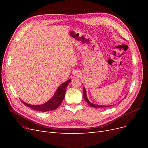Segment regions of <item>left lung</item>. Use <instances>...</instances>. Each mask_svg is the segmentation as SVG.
<instances>
[{
    "label": "left lung",
    "instance_id": "left-lung-1",
    "mask_svg": "<svg viewBox=\"0 0 148 148\" xmlns=\"http://www.w3.org/2000/svg\"><path fill=\"white\" fill-rule=\"evenodd\" d=\"M83 97H84V100L86 101V102L88 103V104L90 106H91V107H109V106H99V105H96V104H92L91 102H90L89 101V100H88V99L87 98V96H86V89H85V88L84 87H83Z\"/></svg>",
    "mask_w": 148,
    "mask_h": 148
}]
</instances>
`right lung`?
I'll return each instance as SVG.
<instances>
[{
    "label": "right lung",
    "mask_w": 148,
    "mask_h": 148,
    "mask_svg": "<svg viewBox=\"0 0 148 148\" xmlns=\"http://www.w3.org/2000/svg\"><path fill=\"white\" fill-rule=\"evenodd\" d=\"M70 82L71 79H69V80H67L66 82L62 83L60 86L58 88L54 96H53L49 101H47L46 103L42 105H31L27 104V103H25L21 100V102H23V103L26 106L29 107L30 108L33 109L35 110L41 112L53 110L56 109L57 107L61 104V103L64 99L65 96L66 88L67 86V85L69 84V83Z\"/></svg>",
    "instance_id": "add662e5"
}]
</instances>
